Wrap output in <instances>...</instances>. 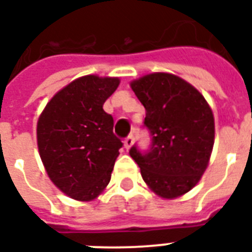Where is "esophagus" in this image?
Wrapping results in <instances>:
<instances>
[{"mask_svg": "<svg viewBox=\"0 0 252 252\" xmlns=\"http://www.w3.org/2000/svg\"><path fill=\"white\" fill-rule=\"evenodd\" d=\"M124 143H125V147H126V150H128V148L132 146V143H134V135H132V134H130L128 136H126V138H125Z\"/></svg>", "mask_w": 252, "mask_h": 252, "instance_id": "esophagus-1", "label": "esophagus"}]
</instances>
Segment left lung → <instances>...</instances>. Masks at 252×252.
<instances>
[{"label": "left lung", "mask_w": 252, "mask_h": 252, "mask_svg": "<svg viewBox=\"0 0 252 252\" xmlns=\"http://www.w3.org/2000/svg\"><path fill=\"white\" fill-rule=\"evenodd\" d=\"M131 88L146 109L143 126L151 142L146 151L134 144L130 157L160 197L189 192L206 169L213 148L212 109L190 84L169 73L144 76Z\"/></svg>", "instance_id": "left-lung-1"}]
</instances>
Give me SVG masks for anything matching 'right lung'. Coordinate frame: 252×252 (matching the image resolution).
Segmentation results:
<instances>
[{
    "label": "right lung",
    "instance_id": "add662e5",
    "mask_svg": "<svg viewBox=\"0 0 252 252\" xmlns=\"http://www.w3.org/2000/svg\"><path fill=\"white\" fill-rule=\"evenodd\" d=\"M120 80L84 76L58 92L39 117V154L48 176L67 196L91 201L109 184L124 143L102 105Z\"/></svg>",
    "mask_w": 252,
    "mask_h": 252
}]
</instances>
